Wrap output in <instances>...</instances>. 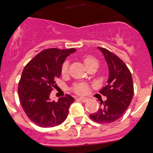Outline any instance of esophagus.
Wrapping results in <instances>:
<instances>
[{
    "label": "esophagus",
    "instance_id": "esophagus-1",
    "mask_svg": "<svg viewBox=\"0 0 153 153\" xmlns=\"http://www.w3.org/2000/svg\"><path fill=\"white\" fill-rule=\"evenodd\" d=\"M78 99H79L80 101H83V102H86V101L88 100V98H85V97H80V98H78Z\"/></svg>",
    "mask_w": 153,
    "mask_h": 153
}]
</instances>
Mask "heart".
I'll return each mask as SVG.
<instances>
[{
	"instance_id": "b5f03b06",
	"label": "heart",
	"mask_w": 153,
	"mask_h": 153,
	"mask_svg": "<svg viewBox=\"0 0 153 153\" xmlns=\"http://www.w3.org/2000/svg\"><path fill=\"white\" fill-rule=\"evenodd\" d=\"M98 62L97 60L95 58H94L93 57L91 56H86L84 58V63L85 64L86 67H89V65H91L93 63ZM68 69H69V63L68 61H65V62L63 64L62 67H61V74L63 75H66L68 72ZM74 91L75 92L78 94H85L87 92V86L86 84H78L74 87Z\"/></svg>"
}]
</instances>
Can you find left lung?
Returning <instances> with one entry per match:
<instances>
[{"instance_id":"1","label":"left lung","mask_w":153,"mask_h":153,"mask_svg":"<svg viewBox=\"0 0 153 153\" xmlns=\"http://www.w3.org/2000/svg\"><path fill=\"white\" fill-rule=\"evenodd\" d=\"M98 49L104 55L109 69L107 85L100 90L107 99L101 101V107L89 117L95 122L109 124L121 118L130 104L134 94L133 83L130 71L122 60L104 48Z\"/></svg>"}]
</instances>
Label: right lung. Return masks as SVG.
<instances>
[{
    "label": "right lung",
    "instance_id": "right-lung-1",
    "mask_svg": "<svg viewBox=\"0 0 153 153\" xmlns=\"http://www.w3.org/2000/svg\"><path fill=\"white\" fill-rule=\"evenodd\" d=\"M75 49L52 48L43 50L27 64L18 84L20 102L27 117L41 127H53L67 118L75 99L71 95L52 101L50 92L59 78L66 58Z\"/></svg>",
    "mask_w": 153,
    "mask_h": 153
}]
</instances>
